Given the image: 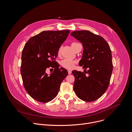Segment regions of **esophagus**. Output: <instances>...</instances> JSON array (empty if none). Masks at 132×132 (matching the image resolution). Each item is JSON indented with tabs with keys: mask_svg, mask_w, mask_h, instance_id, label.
<instances>
[{
	"mask_svg": "<svg viewBox=\"0 0 132 132\" xmlns=\"http://www.w3.org/2000/svg\"><path fill=\"white\" fill-rule=\"evenodd\" d=\"M68 74H70L71 73V70H68Z\"/></svg>",
	"mask_w": 132,
	"mask_h": 132,
	"instance_id": "1",
	"label": "esophagus"
}]
</instances>
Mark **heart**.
Here are the masks:
<instances>
[{
	"instance_id": "1",
	"label": "heart",
	"mask_w": 132,
	"mask_h": 132,
	"mask_svg": "<svg viewBox=\"0 0 132 132\" xmlns=\"http://www.w3.org/2000/svg\"><path fill=\"white\" fill-rule=\"evenodd\" d=\"M79 45H80V44L77 42H72L71 43V46L75 51L77 48V47ZM61 51V48H60L57 51L58 55L60 54ZM76 63V61L69 60V59H64L61 62V65L63 67L66 69H72L73 67V66H75Z\"/></svg>"
}]
</instances>
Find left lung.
<instances>
[{"label": "left lung", "mask_w": 132, "mask_h": 132, "mask_svg": "<svg viewBox=\"0 0 132 132\" xmlns=\"http://www.w3.org/2000/svg\"><path fill=\"white\" fill-rule=\"evenodd\" d=\"M70 35L80 42L84 47L79 65L85 69L84 72L72 71L75 76L74 91L81 100L94 101L103 95L109 85L113 70L110 46L102 36L89 31H75Z\"/></svg>", "instance_id": "8db88e82"}]
</instances>
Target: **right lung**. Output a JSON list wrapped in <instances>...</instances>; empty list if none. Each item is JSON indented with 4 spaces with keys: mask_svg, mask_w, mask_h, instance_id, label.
<instances>
[{
    "mask_svg": "<svg viewBox=\"0 0 132 132\" xmlns=\"http://www.w3.org/2000/svg\"><path fill=\"white\" fill-rule=\"evenodd\" d=\"M69 32L68 30L42 31L31 37L23 47L21 65L23 84L28 93L37 101L46 103L54 99L68 75L67 70L60 68L55 59ZM49 67L54 68L50 75L46 72Z\"/></svg>",
    "mask_w": 132,
    "mask_h": 132,
    "instance_id": "add662e5",
    "label": "right lung"
}]
</instances>
